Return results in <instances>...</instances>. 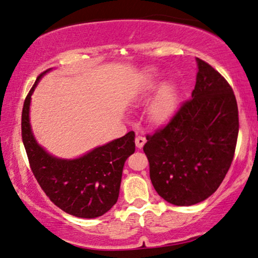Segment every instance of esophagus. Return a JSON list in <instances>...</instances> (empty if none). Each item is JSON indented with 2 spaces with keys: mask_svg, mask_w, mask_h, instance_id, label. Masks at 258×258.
Instances as JSON below:
<instances>
[{
  "mask_svg": "<svg viewBox=\"0 0 258 258\" xmlns=\"http://www.w3.org/2000/svg\"><path fill=\"white\" fill-rule=\"evenodd\" d=\"M145 143H146V138L143 137V136H138L136 138V145L138 148H143Z\"/></svg>",
  "mask_w": 258,
  "mask_h": 258,
  "instance_id": "esophagus-1",
  "label": "esophagus"
}]
</instances>
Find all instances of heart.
Wrapping results in <instances>:
<instances>
[{
    "instance_id": "b5f03b06",
    "label": "heart",
    "mask_w": 258,
    "mask_h": 258,
    "mask_svg": "<svg viewBox=\"0 0 258 258\" xmlns=\"http://www.w3.org/2000/svg\"><path fill=\"white\" fill-rule=\"evenodd\" d=\"M158 84V78L154 74H151L148 76L146 83L144 85V92H151L155 89ZM176 104H177V97H176V90L174 88L173 84L170 83H165L160 86L158 90L157 94H155L151 103L148 104L147 107V114L148 119L151 122L157 125L165 124L173 117L176 111Z\"/></svg>"
}]
</instances>
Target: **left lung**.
<instances>
[{"instance_id": "1", "label": "left lung", "mask_w": 258, "mask_h": 258, "mask_svg": "<svg viewBox=\"0 0 258 258\" xmlns=\"http://www.w3.org/2000/svg\"><path fill=\"white\" fill-rule=\"evenodd\" d=\"M191 99L164 128L147 136L144 152L157 193L174 206L205 201L220 187L233 161L238 136V110L233 89L197 58Z\"/></svg>"}]
</instances>
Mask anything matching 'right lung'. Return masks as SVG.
<instances>
[{
    "instance_id": "1",
    "label": "right lung",
    "mask_w": 258,
    "mask_h": 258,
    "mask_svg": "<svg viewBox=\"0 0 258 258\" xmlns=\"http://www.w3.org/2000/svg\"><path fill=\"white\" fill-rule=\"evenodd\" d=\"M25 98L22 111V139L32 173L57 207L70 215L94 219L115 205L120 189L125 161L136 151L134 132L98 146L74 159L50 154L37 143L30 124L31 96L41 78Z\"/></svg>"
}]
</instances>
